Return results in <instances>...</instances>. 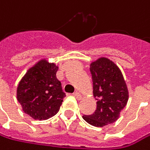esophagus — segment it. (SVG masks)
Returning a JSON list of instances; mask_svg holds the SVG:
<instances>
[{"label": "esophagus", "mask_w": 150, "mask_h": 150, "mask_svg": "<svg viewBox=\"0 0 150 150\" xmlns=\"http://www.w3.org/2000/svg\"><path fill=\"white\" fill-rule=\"evenodd\" d=\"M74 97H76L77 99H81V98H82V96H81V94L79 93V92H77V91H76V92H74Z\"/></svg>", "instance_id": "esophagus-1"}]
</instances>
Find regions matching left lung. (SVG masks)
Here are the masks:
<instances>
[{"instance_id": "left-lung-1", "label": "left lung", "mask_w": 150, "mask_h": 150, "mask_svg": "<svg viewBox=\"0 0 150 150\" xmlns=\"http://www.w3.org/2000/svg\"><path fill=\"white\" fill-rule=\"evenodd\" d=\"M90 70L97 110L83 118L89 124L101 127L118 120L127 103L128 91L120 70L110 59H98L91 63Z\"/></svg>"}]
</instances>
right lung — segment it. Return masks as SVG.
<instances>
[{
    "label": "right lung",
    "instance_id": "1",
    "mask_svg": "<svg viewBox=\"0 0 150 150\" xmlns=\"http://www.w3.org/2000/svg\"><path fill=\"white\" fill-rule=\"evenodd\" d=\"M58 67L41 60L28 70L17 87V100L23 111L34 120H45L59 110L66 93L57 79Z\"/></svg>",
    "mask_w": 150,
    "mask_h": 150
}]
</instances>
